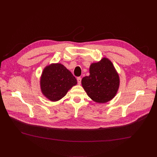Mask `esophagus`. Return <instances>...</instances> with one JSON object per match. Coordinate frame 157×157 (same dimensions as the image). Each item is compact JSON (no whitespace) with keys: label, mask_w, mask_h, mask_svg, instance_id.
<instances>
[{"label":"esophagus","mask_w":157,"mask_h":157,"mask_svg":"<svg viewBox=\"0 0 157 157\" xmlns=\"http://www.w3.org/2000/svg\"><path fill=\"white\" fill-rule=\"evenodd\" d=\"M77 81H78V84L79 85H80L81 83V77H78V78H77Z\"/></svg>","instance_id":"1"}]
</instances>
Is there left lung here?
Listing matches in <instances>:
<instances>
[{
    "mask_svg": "<svg viewBox=\"0 0 157 157\" xmlns=\"http://www.w3.org/2000/svg\"><path fill=\"white\" fill-rule=\"evenodd\" d=\"M89 76L81 80L87 96L98 103H105L116 95L120 78L113 63L107 58L93 63L89 67Z\"/></svg>",
    "mask_w": 157,
    "mask_h": 157,
    "instance_id": "left-lung-1",
    "label": "left lung"
}]
</instances>
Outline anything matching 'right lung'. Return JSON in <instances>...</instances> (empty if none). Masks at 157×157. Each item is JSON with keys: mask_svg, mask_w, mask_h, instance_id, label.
<instances>
[{"mask_svg": "<svg viewBox=\"0 0 157 157\" xmlns=\"http://www.w3.org/2000/svg\"><path fill=\"white\" fill-rule=\"evenodd\" d=\"M76 84L75 77L61 63H52L47 66L40 77L42 94L53 102L62 99Z\"/></svg>", "mask_w": 157, "mask_h": 157, "instance_id": "obj_1", "label": "right lung"}]
</instances>
